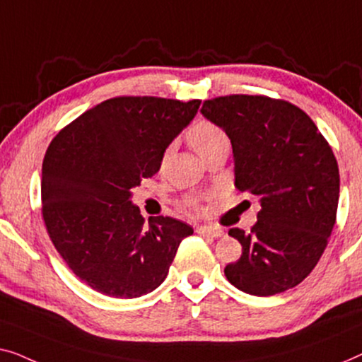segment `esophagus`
<instances>
[{"mask_svg":"<svg viewBox=\"0 0 362 362\" xmlns=\"http://www.w3.org/2000/svg\"><path fill=\"white\" fill-rule=\"evenodd\" d=\"M197 233L208 238H221L223 234H225V231H223L221 228H216V226H198Z\"/></svg>","mask_w":362,"mask_h":362,"instance_id":"34e87169","label":"esophagus"}]
</instances>
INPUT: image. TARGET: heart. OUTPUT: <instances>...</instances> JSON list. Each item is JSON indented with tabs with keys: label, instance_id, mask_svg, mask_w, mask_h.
Returning <instances> with one entry per match:
<instances>
[{
	"label": "heart",
	"instance_id": "1",
	"mask_svg": "<svg viewBox=\"0 0 362 362\" xmlns=\"http://www.w3.org/2000/svg\"><path fill=\"white\" fill-rule=\"evenodd\" d=\"M188 142H190L193 149L197 151V154L202 157L205 156L208 151L215 149L216 146L228 142V137H226V132L223 131L216 123H213V121H208V119H202L193 124L192 129L188 131Z\"/></svg>",
	"mask_w": 362,
	"mask_h": 362
}]
</instances>
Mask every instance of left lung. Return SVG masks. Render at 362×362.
Returning <instances> with one entry per match:
<instances>
[{"mask_svg":"<svg viewBox=\"0 0 362 362\" xmlns=\"http://www.w3.org/2000/svg\"><path fill=\"white\" fill-rule=\"evenodd\" d=\"M202 113L231 139L234 185L261 202L256 225L230 230L243 246L225 276L269 297L313 271L336 221L339 170L332 146L298 106L264 95L205 100Z\"/></svg>","mask_w":362,"mask_h":362,"instance_id":"8db88e82","label":"left lung"}]
</instances>
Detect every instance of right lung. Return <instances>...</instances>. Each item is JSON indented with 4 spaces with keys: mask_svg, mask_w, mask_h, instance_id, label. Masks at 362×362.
<instances>
[{
    "mask_svg": "<svg viewBox=\"0 0 362 362\" xmlns=\"http://www.w3.org/2000/svg\"><path fill=\"white\" fill-rule=\"evenodd\" d=\"M200 100L116 96L85 111L54 137L42 164V220L70 271L116 298L164 282L193 228L170 216L146 225L131 188L160 169L165 147Z\"/></svg>",
    "mask_w": 362,
    "mask_h": 362,
    "instance_id": "right-lung-1",
    "label": "right lung"
}]
</instances>
